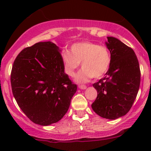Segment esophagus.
<instances>
[{
  "label": "esophagus",
  "instance_id": "34e87169",
  "mask_svg": "<svg viewBox=\"0 0 151 151\" xmlns=\"http://www.w3.org/2000/svg\"><path fill=\"white\" fill-rule=\"evenodd\" d=\"M78 87L79 88V89H85L86 88V86H85V85H82V84H79V85H78Z\"/></svg>",
  "mask_w": 151,
  "mask_h": 151
}]
</instances>
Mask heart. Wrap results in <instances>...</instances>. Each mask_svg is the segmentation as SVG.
<instances>
[{
	"label": "heart",
	"mask_w": 151,
	"mask_h": 151,
	"mask_svg": "<svg viewBox=\"0 0 151 151\" xmlns=\"http://www.w3.org/2000/svg\"><path fill=\"white\" fill-rule=\"evenodd\" d=\"M61 58L65 73L70 77L81 62L82 69L76 75L78 82H85L91 77H101L109 70L111 56L109 48L98 43L84 41L76 42L70 47V52L64 50Z\"/></svg>",
	"instance_id": "obj_1"
}]
</instances>
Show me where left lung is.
Returning a JSON list of instances; mask_svg holds the SVG:
<instances>
[{"label": "left lung", "instance_id": "8db88e82", "mask_svg": "<svg viewBox=\"0 0 151 151\" xmlns=\"http://www.w3.org/2000/svg\"><path fill=\"white\" fill-rule=\"evenodd\" d=\"M107 38L111 62L105 77L93 84L97 97L91 107L100 116L116 119L132 107L139 89L141 70L132 48L116 38Z\"/></svg>", "mask_w": 151, "mask_h": 151}]
</instances>
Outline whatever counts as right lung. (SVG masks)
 <instances>
[{
  "mask_svg": "<svg viewBox=\"0 0 151 151\" xmlns=\"http://www.w3.org/2000/svg\"><path fill=\"white\" fill-rule=\"evenodd\" d=\"M10 83L22 112L41 126L58 122L65 115L77 89L65 73L58 47L51 42L35 43L18 54Z\"/></svg>",
  "mask_w": 151,
  "mask_h": 151,
  "instance_id": "1",
  "label": "right lung"
}]
</instances>
